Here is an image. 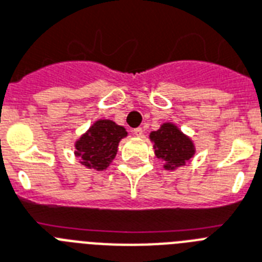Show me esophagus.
<instances>
[{"mask_svg": "<svg viewBox=\"0 0 262 262\" xmlns=\"http://www.w3.org/2000/svg\"><path fill=\"white\" fill-rule=\"evenodd\" d=\"M131 133H133L135 137H142V135H143V129H142L141 127H138V128H134Z\"/></svg>", "mask_w": 262, "mask_h": 262, "instance_id": "esophagus-1", "label": "esophagus"}]
</instances>
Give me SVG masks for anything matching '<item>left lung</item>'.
<instances>
[{"mask_svg": "<svg viewBox=\"0 0 262 262\" xmlns=\"http://www.w3.org/2000/svg\"><path fill=\"white\" fill-rule=\"evenodd\" d=\"M157 158L164 162L166 170L184 166L194 156V144L173 123H164L160 129L150 133Z\"/></svg>", "mask_w": 262, "mask_h": 262, "instance_id": "8db88e82", "label": "left lung"}]
</instances>
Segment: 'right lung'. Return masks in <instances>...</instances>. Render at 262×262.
I'll return each instance as SVG.
<instances>
[{
	"label": "right lung",
	"instance_id": "add662e5",
	"mask_svg": "<svg viewBox=\"0 0 262 262\" xmlns=\"http://www.w3.org/2000/svg\"><path fill=\"white\" fill-rule=\"evenodd\" d=\"M125 137L124 127L108 119H100L75 142L74 154L88 169L105 170L116 157L119 142Z\"/></svg>",
	"mask_w": 262,
	"mask_h": 262
}]
</instances>
